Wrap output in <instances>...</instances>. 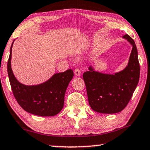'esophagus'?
<instances>
[{
  "instance_id": "34e87169",
  "label": "esophagus",
  "mask_w": 150,
  "mask_h": 150,
  "mask_svg": "<svg viewBox=\"0 0 150 150\" xmlns=\"http://www.w3.org/2000/svg\"><path fill=\"white\" fill-rule=\"evenodd\" d=\"M74 73H75V75L76 76H79V75H81V71H80V69L79 68L75 69Z\"/></svg>"
}]
</instances>
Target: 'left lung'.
<instances>
[{"label": "left lung", "mask_w": 150, "mask_h": 150, "mask_svg": "<svg viewBox=\"0 0 150 150\" xmlns=\"http://www.w3.org/2000/svg\"><path fill=\"white\" fill-rule=\"evenodd\" d=\"M123 38L133 46L128 65L123 71L113 75L95 71L90 66L83 75L89 104L100 113L114 114L122 111L130 101L139 79L140 67L137 49L129 35Z\"/></svg>", "instance_id": "obj_1"}]
</instances>
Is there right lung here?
I'll list each match as a JSON object with an SVG mask.
<instances>
[{
  "mask_svg": "<svg viewBox=\"0 0 150 150\" xmlns=\"http://www.w3.org/2000/svg\"><path fill=\"white\" fill-rule=\"evenodd\" d=\"M14 42V41H13ZM12 45L7 63V71L13 95L23 110L40 117H52L63 108L64 93L73 77V71L68 69L56 73L50 79L37 86H25L15 77L11 69Z\"/></svg>",
  "mask_w": 150,
  "mask_h": 150,
  "instance_id": "1",
  "label": "right lung"
}]
</instances>
